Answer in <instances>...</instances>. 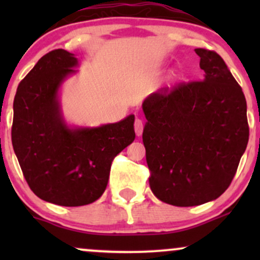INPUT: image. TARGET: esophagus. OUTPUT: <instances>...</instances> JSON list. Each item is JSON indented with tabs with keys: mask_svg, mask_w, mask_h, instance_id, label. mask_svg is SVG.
Masks as SVG:
<instances>
[{
	"mask_svg": "<svg viewBox=\"0 0 260 260\" xmlns=\"http://www.w3.org/2000/svg\"><path fill=\"white\" fill-rule=\"evenodd\" d=\"M134 129H136V134L138 137L142 136L143 133V122L139 118H137L136 122H134Z\"/></svg>",
	"mask_w": 260,
	"mask_h": 260,
	"instance_id": "1",
	"label": "esophagus"
}]
</instances>
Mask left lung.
I'll list each match as a JSON object with an SVG mask.
<instances>
[{"label":"left lung","instance_id":"left-lung-1","mask_svg":"<svg viewBox=\"0 0 260 260\" xmlns=\"http://www.w3.org/2000/svg\"><path fill=\"white\" fill-rule=\"evenodd\" d=\"M202 82L153 92L143 101L149 184L161 202L193 207L228 189L248 144L247 103L223 59L196 49Z\"/></svg>","mask_w":260,"mask_h":260}]
</instances>
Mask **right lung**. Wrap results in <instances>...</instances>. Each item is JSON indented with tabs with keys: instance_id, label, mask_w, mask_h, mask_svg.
Instances as JSON below:
<instances>
[{
	"instance_id": "obj_1",
	"label": "right lung",
	"mask_w": 260,
	"mask_h": 260,
	"mask_svg": "<svg viewBox=\"0 0 260 260\" xmlns=\"http://www.w3.org/2000/svg\"><path fill=\"white\" fill-rule=\"evenodd\" d=\"M77 67L74 53H46L18 85L13 103L12 144L23 175L39 198L62 207L99 199L113 157L136 138L134 115L98 127L67 123L59 91Z\"/></svg>"
}]
</instances>
